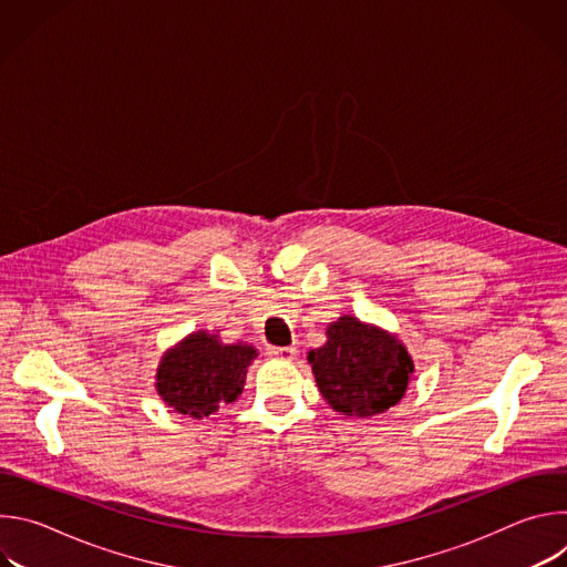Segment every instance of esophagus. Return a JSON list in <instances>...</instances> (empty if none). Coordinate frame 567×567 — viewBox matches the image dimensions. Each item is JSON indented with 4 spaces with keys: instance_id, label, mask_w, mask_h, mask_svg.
<instances>
[{
    "instance_id": "34e87169",
    "label": "esophagus",
    "mask_w": 567,
    "mask_h": 567,
    "mask_svg": "<svg viewBox=\"0 0 567 567\" xmlns=\"http://www.w3.org/2000/svg\"><path fill=\"white\" fill-rule=\"evenodd\" d=\"M271 359H280V361H293L296 359V348H269L267 352Z\"/></svg>"
}]
</instances>
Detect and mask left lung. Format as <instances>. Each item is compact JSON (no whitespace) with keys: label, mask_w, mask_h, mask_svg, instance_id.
<instances>
[{"label":"left lung","mask_w":567,"mask_h":567,"mask_svg":"<svg viewBox=\"0 0 567 567\" xmlns=\"http://www.w3.org/2000/svg\"><path fill=\"white\" fill-rule=\"evenodd\" d=\"M328 341L307 352L318 392L348 417H374L396 406L415 372L396 334L352 313L328 326Z\"/></svg>","instance_id":"8db88e82"}]
</instances>
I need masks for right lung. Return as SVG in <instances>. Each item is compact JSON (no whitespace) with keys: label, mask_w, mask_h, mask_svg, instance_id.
I'll list each match as a JSON object with an SVG mask.
<instances>
[{"label":"right lung","mask_w":567,"mask_h":567,"mask_svg":"<svg viewBox=\"0 0 567 567\" xmlns=\"http://www.w3.org/2000/svg\"><path fill=\"white\" fill-rule=\"evenodd\" d=\"M254 359V346L221 343L217 332L199 330L164 352L154 388L175 413L204 420L219 411V403L237 401Z\"/></svg>","instance_id":"1"}]
</instances>
